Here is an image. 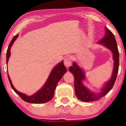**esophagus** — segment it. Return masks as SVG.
I'll return each mask as SVG.
<instances>
[{"label":"esophagus","instance_id":"34e87169","mask_svg":"<svg viewBox=\"0 0 126 126\" xmlns=\"http://www.w3.org/2000/svg\"><path fill=\"white\" fill-rule=\"evenodd\" d=\"M72 58L71 57H68L67 58L64 59V63L65 67H69V66H71L72 64Z\"/></svg>","mask_w":126,"mask_h":126}]
</instances>
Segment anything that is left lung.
<instances>
[{"mask_svg":"<svg viewBox=\"0 0 126 126\" xmlns=\"http://www.w3.org/2000/svg\"><path fill=\"white\" fill-rule=\"evenodd\" d=\"M106 33L104 38L100 40V43L103 44L107 48L110 49L113 53L114 59V68L112 77L106 83L99 93H94L88 90L82 81L84 78L83 72L75 63L73 66L69 67V71L73 74L74 78V86L77 97L80 101L84 102H92L101 98L110 91L116 82L119 68V52L114 36L109 29L105 27Z\"/></svg>","mask_w":126,"mask_h":126,"instance_id":"left-lung-1","label":"left lung"}]
</instances>
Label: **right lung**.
I'll return each instance as SVG.
<instances>
[{"label": "right lung", "instance_id": "obj_1", "mask_svg": "<svg viewBox=\"0 0 126 126\" xmlns=\"http://www.w3.org/2000/svg\"><path fill=\"white\" fill-rule=\"evenodd\" d=\"M18 34L14 36V38L12 39V41L10 42L9 47H8L7 51V64L10 57V48H11V46L13 44L15 40L18 37ZM66 71H67V69H66V68L64 65L63 62L62 61L61 63H58V64L53 69L44 87L40 90L38 91L37 93L34 94L31 96H27L24 94L20 93L16 90L14 86H13L9 76L8 75V77L13 89L15 91V92L19 95L23 100L31 103H44L49 102L52 99L53 95H54V91L57 83H58L61 78L62 77L63 74L65 73Z\"/></svg>", "mask_w": 126, "mask_h": 126}]
</instances>
